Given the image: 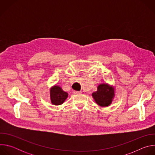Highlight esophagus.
<instances>
[{
  "label": "esophagus",
  "instance_id": "obj_1",
  "mask_svg": "<svg viewBox=\"0 0 155 155\" xmlns=\"http://www.w3.org/2000/svg\"><path fill=\"white\" fill-rule=\"evenodd\" d=\"M81 91H74V94H81Z\"/></svg>",
  "mask_w": 155,
  "mask_h": 155
}]
</instances>
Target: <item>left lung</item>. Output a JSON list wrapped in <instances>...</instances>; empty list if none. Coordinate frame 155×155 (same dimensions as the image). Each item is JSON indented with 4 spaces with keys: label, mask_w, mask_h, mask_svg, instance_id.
Segmentation results:
<instances>
[{
    "label": "left lung",
    "mask_w": 155,
    "mask_h": 155,
    "mask_svg": "<svg viewBox=\"0 0 155 155\" xmlns=\"http://www.w3.org/2000/svg\"><path fill=\"white\" fill-rule=\"evenodd\" d=\"M92 96L100 107H108L115 97V88L108 83H101L97 86V91L92 93Z\"/></svg>",
    "instance_id": "obj_1"
}]
</instances>
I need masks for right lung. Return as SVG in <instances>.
Masks as SVG:
<instances>
[{"instance_id":"obj_1","label":"right lung","mask_w":155,"mask_h":155,"mask_svg":"<svg viewBox=\"0 0 155 155\" xmlns=\"http://www.w3.org/2000/svg\"><path fill=\"white\" fill-rule=\"evenodd\" d=\"M50 100L54 105H60L64 103L68 97V93L62 90V87L54 84L50 89Z\"/></svg>"}]
</instances>
